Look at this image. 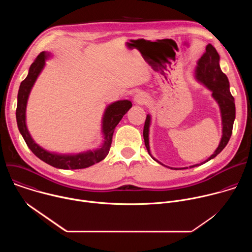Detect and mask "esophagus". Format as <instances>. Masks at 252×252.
Listing matches in <instances>:
<instances>
[{
	"mask_svg": "<svg viewBox=\"0 0 252 252\" xmlns=\"http://www.w3.org/2000/svg\"><path fill=\"white\" fill-rule=\"evenodd\" d=\"M134 102L137 104H145L148 102V96L143 94H137L134 95Z\"/></svg>",
	"mask_w": 252,
	"mask_h": 252,
	"instance_id": "1",
	"label": "esophagus"
}]
</instances>
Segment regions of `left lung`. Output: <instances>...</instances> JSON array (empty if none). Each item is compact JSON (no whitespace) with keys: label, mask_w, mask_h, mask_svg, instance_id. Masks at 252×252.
<instances>
[{"label":"left lung","mask_w":252,"mask_h":252,"mask_svg":"<svg viewBox=\"0 0 252 252\" xmlns=\"http://www.w3.org/2000/svg\"><path fill=\"white\" fill-rule=\"evenodd\" d=\"M220 55L215 50V48L208 44L205 48L204 54L201 56V58L197 62V65L195 67V78L196 80L203 84L209 91L212 93V97L217 100V102L220 105V114H221V122H222V136L220 142L219 148L215 150L213 155H211L205 161L201 163H197L194 165H191L189 167L198 166L202 163L207 162L208 160L217 157L227 145L229 141V138L232 133V127L233 123L235 120V103H234V97L231 95L229 91V82L225 74L222 73L220 65ZM150 126H151V116L148 115L145 123V126H143V139H145L146 148L150 154V156L158 163V159H156L152 155L150 151V140H149V133H150ZM163 165V164H162ZM171 169H186L189 167H183V168H173Z\"/></svg>","instance_id":"obj_1"}]
</instances>
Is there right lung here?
<instances>
[{
    "label": "right lung",
    "mask_w": 252,
    "mask_h": 252,
    "mask_svg": "<svg viewBox=\"0 0 252 252\" xmlns=\"http://www.w3.org/2000/svg\"><path fill=\"white\" fill-rule=\"evenodd\" d=\"M49 54L42 52L31 64L27 78L20 85L18 93V104L16 110V118L19 130L32 154L46 163L61 169H81L89 167L102 160L107 156V154H109L112 146L115 128L119 125L123 117L132 106V103L130 100L124 99L115 101L110 105H107L102 117L101 126L104 139L99 149L94 151H88L86 153H81L77 155H59L44 150L33 141L28 130L26 125V109L31 90L34 82L37 81L39 75L41 74L42 69L44 68L46 60L49 58Z\"/></svg>",
    "instance_id": "add662e5"
}]
</instances>
